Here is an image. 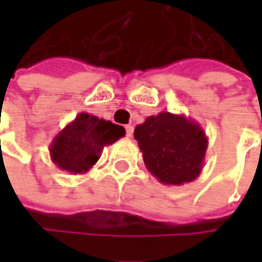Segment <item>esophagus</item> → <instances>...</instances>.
<instances>
[{
	"instance_id": "1",
	"label": "esophagus",
	"mask_w": 262,
	"mask_h": 262,
	"mask_svg": "<svg viewBox=\"0 0 262 262\" xmlns=\"http://www.w3.org/2000/svg\"><path fill=\"white\" fill-rule=\"evenodd\" d=\"M125 131H126V137H128V138H131V137H133V133H134V126L126 125Z\"/></svg>"
}]
</instances>
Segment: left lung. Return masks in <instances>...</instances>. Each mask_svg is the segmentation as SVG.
Listing matches in <instances>:
<instances>
[{
	"instance_id": "left-lung-1",
	"label": "left lung",
	"mask_w": 262,
	"mask_h": 262,
	"mask_svg": "<svg viewBox=\"0 0 262 262\" xmlns=\"http://www.w3.org/2000/svg\"><path fill=\"white\" fill-rule=\"evenodd\" d=\"M134 138L148 172L165 185L192 182L203 170L208 140L191 118L163 111L137 125Z\"/></svg>"
}]
</instances>
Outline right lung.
<instances>
[{"label": "right lung", "instance_id": "1", "mask_svg": "<svg viewBox=\"0 0 262 262\" xmlns=\"http://www.w3.org/2000/svg\"><path fill=\"white\" fill-rule=\"evenodd\" d=\"M124 136V126L81 112L54 137L49 146L51 160L73 175L86 173L99 160L103 147Z\"/></svg>", "mask_w": 262, "mask_h": 262}]
</instances>
